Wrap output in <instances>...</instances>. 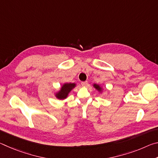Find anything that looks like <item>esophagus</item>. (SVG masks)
<instances>
[{
    "instance_id": "34e87169",
    "label": "esophagus",
    "mask_w": 158,
    "mask_h": 158,
    "mask_svg": "<svg viewBox=\"0 0 158 158\" xmlns=\"http://www.w3.org/2000/svg\"><path fill=\"white\" fill-rule=\"evenodd\" d=\"M81 84L82 86H86L87 84H88V82L87 81H82Z\"/></svg>"
}]
</instances>
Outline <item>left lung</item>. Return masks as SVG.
<instances>
[{
    "label": "left lung",
    "mask_w": 158,
    "mask_h": 158,
    "mask_svg": "<svg viewBox=\"0 0 158 158\" xmlns=\"http://www.w3.org/2000/svg\"><path fill=\"white\" fill-rule=\"evenodd\" d=\"M94 86H95V88L96 89H98V90H100L101 89H100V87L99 86V85H97V84H94Z\"/></svg>",
    "instance_id": "left-lung-1"
}]
</instances>
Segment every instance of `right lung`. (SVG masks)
Listing matches in <instances>:
<instances>
[{
    "label": "right lung",
    "instance_id": "1",
    "mask_svg": "<svg viewBox=\"0 0 158 158\" xmlns=\"http://www.w3.org/2000/svg\"><path fill=\"white\" fill-rule=\"evenodd\" d=\"M75 86V84H65L60 90L56 94V97L58 99H65L68 96V93L70 92V90Z\"/></svg>",
    "mask_w": 158,
    "mask_h": 158
}]
</instances>
